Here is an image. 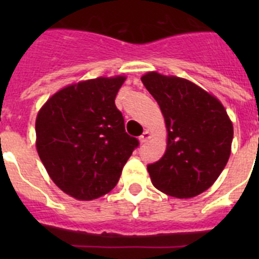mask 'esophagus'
<instances>
[{
	"label": "esophagus",
	"instance_id": "1",
	"mask_svg": "<svg viewBox=\"0 0 259 259\" xmlns=\"http://www.w3.org/2000/svg\"><path fill=\"white\" fill-rule=\"evenodd\" d=\"M150 138H151V133L146 130V132L143 133L142 137H140V143H142V144H144V143L148 142V140L150 139Z\"/></svg>",
	"mask_w": 259,
	"mask_h": 259
}]
</instances>
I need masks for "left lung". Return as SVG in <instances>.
<instances>
[{"label": "left lung", "instance_id": "left-lung-1", "mask_svg": "<svg viewBox=\"0 0 259 259\" xmlns=\"http://www.w3.org/2000/svg\"><path fill=\"white\" fill-rule=\"evenodd\" d=\"M142 81L168 129L165 153L148 165L151 183L171 197H195L218 179L228 161L232 121L218 99L190 81L158 72H148Z\"/></svg>", "mask_w": 259, "mask_h": 259}]
</instances>
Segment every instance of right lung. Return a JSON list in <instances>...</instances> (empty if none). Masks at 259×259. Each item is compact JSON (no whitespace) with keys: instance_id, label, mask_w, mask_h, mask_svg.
I'll list each match as a JSON object with an SVG mask.
<instances>
[{"instance_id":"right-lung-1","label":"right lung","mask_w":259,"mask_h":259,"mask_svg":"<svg viewBox=\"0 0 259 259\" xmlns=\"http://www.w3.org/2000/svg\"><path fill=\"white\" fill-rule=\"evenodd\" d=\"M124 76L66 86L36 119V148L50 178L66 194L91 200L114 189L139 140L125 132L115 98Z\"/></svg>"}]
</instances>
